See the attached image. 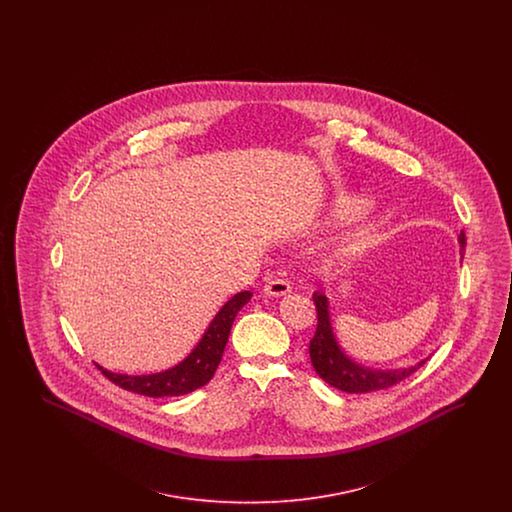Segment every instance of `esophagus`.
<instances>
[{
	"mask_svg": "<svg viewBox=\"0 0 512 512\" xmlns=\"http://www.w3.org/2000/svg\"><path fill=\"white\" fill-rule=\"evenodd\" d=\"M292 292V284L284 278H270L265 284V293L272 295V297H280L286 293Z\"/></svg>",
	"mask_w": 512,
	"mask_h": 512,
	"instance_id": "1",
	"label": "esophagus"
}]
</instances>
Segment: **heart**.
<instances>
[{
    "mask_svg": "<svg viewBox=\"0 0 512 512\" xmlns=\"http://www.w3.org/2000/svg\"><path fill=\"white\" fill-rule=\"evenodd\" d=\"M366 205H368V201H365V199H351V201H345L340 207V217H351V215L363 211Z\"/></svg>",
    "mask_w": 512,
    "mask_h": 512,
    "instance_id": "1",
    "label": "heart"
}]
</instances>
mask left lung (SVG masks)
Segmentation results:
<instances>
[{
  "label": "left lung",
  "instance_id": "8db88e82",
  "mask_svg": "<svg viewBox=\"0 0 512 512\" xmlns=\"http://www.w3.org/2000/svg\"><path fill=\"white\" fill-rule=\"evenodd\" d=\"M461 249L466 245L464 232L459 236ZM315 307H317V332L309 343V355L313 368L318 376L345 393H368V391L386 390L401 380L409 378L428 359L420 361L411 368H399V370H370L365 366L353 363L338 345V341L332 334L330 315H328V299L326 295L317 292L313 295Z\"/></svg>",
  "mask_w": 512,
  "mask_h": 512
}]
</instances>
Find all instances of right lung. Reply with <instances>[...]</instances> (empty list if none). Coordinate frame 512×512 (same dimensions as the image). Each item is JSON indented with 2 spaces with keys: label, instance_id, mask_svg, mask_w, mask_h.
<instances>
[{
  "label": "right lung",
  "instance_id": "add662e5",
  "mask_svg": "<svg viewBox=\"0 0 512 512\" xmlns=\"http://www.w3.org/2000/svg\"><path fill=\"white\" fill-rule=\"evenodd\" d=\"M251 299V292L236 293L230 301L217 313L209 324L207 332L197 343L194 351L180 363L165 372L149 374V376H126L115 374L98 365L105 378H109L115 386L122 390L132 391L147 397H176L195 391L205 386L215 370L219 368L226 341L230 336V328L240 309Z\"/></svg>",
  "mask_w": 512,
  "mask_h": 512
}]
</instances>
